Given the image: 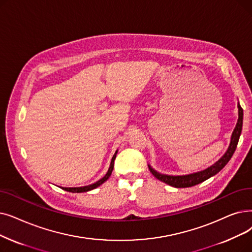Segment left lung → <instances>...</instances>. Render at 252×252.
I'll return each instance as SVG.
<instances>
[{
  "label": "left lung",
  "instance_id": "1",
  "mask_svg": "<svg viewBox=\"0 0 252 252\" xmlns=\"http://www.w3.org/2000/svg\"><path fill=\"white\" fill-rule=\"evenodd\" d=\"M238 109H239L238 123L236 125V127L234 129L233 134H232L231 143H229L228 149L224 153V156L220 159H218L214 163V165H212L211 167H209L204 171L189 174V175H183V176H170V175L160 174V173L153 170L150 166H148L149 171L151 172V174L156 178H158V180L171 185V187L177 188V189L190 188V187H193V185H196V184H199V183L207 180L208 178L214 176V175L220 172L228 162V160L231 159V158L233 157L234 152L237 148L239 138H240V135H241V132H242V126H243V109H242L241 106H240L239 103H238Z\"/></svg>",
  "mask_w": 252,
  "mask_h": 252
}]
</instances>
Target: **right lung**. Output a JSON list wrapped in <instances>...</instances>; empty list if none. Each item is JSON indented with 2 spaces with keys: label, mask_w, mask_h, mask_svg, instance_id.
I'll return each mask as SVG.
<instances>
[{
  "label": "right lung",
  "mask_w": 252,
  "mask_h": 252,
  "mask_svg": "<svg viewBox=\"0 0 252 252\" xmlns=\"http://www.w3.org/2000/svg\"><path fill=\"white\" fill-rule=\"evenodd\" d=\"M116 153H117V151L115 152V155L113 156V158H112V159H111L110 168H109L107 174L105 175V176H104L102 179H100L99 181H96L95 183H93V184H91V185H87V187H82V188H63V189L67 190V191H70V192H84V191H89V190H92V189H95V188H97V187H100V185H101L102 183H104L109 177L111 176V173H112L113 167H114V159H115V158H116Z\"/></svg>",
  "instance_id": "right-lung-1"
}]
</instances>
